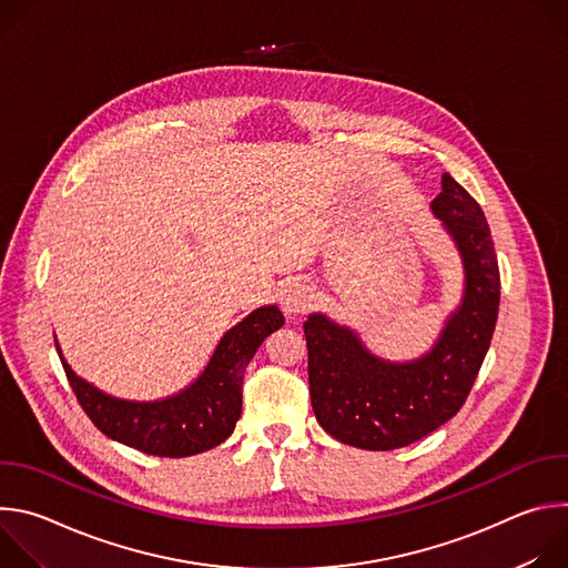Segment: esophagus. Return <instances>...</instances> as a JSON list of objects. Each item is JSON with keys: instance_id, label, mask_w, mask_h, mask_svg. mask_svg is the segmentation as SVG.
Segmentation results:
<instances>
[{"instance_id": "1", "label": "esophagus", "mask_w": 568, "mask_h": 568, "mask_svg": "<svg viewBox=\"0 0 568 568\" xmlns=\"http://www.w3.org/2000/svg\"><path fill=\"white\" fill-rule=\"evenodd\" d=\"M314 290L305 283H292L281 298V305L287 314H305L314 305Z\"/></svg>"}]
</instances>
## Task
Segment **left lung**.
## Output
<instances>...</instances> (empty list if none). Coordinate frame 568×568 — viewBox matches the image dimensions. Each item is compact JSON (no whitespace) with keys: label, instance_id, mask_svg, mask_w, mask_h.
<instances>
[{"label":"left lung","instance_id":"obj_1","mask_svg":"<svg viewBox=\"0 0 568 568\" xmlns=\"http://www.w3.org/2000/svg\"><path fill=\"white\" fill-rule=\"evenodd\" d=\"M432 209L460 250L465 298L427 357L386 364L326 316L303 323L312 412L339 443L388 452L429 436L460 412L490 348L501 276L488 220L447 173Z\"/></svg>","mask_w":568,"mask_h":568}]
</instances>
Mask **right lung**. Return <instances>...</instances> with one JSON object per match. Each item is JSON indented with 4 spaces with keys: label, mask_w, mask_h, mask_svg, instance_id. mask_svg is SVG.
Wrapping results in <instances>:
<instances>
[{
    "label": "right lung",
    "mask_w": 568,
    "mask_h": 568,
    "mask_svg": "<svg viewBox=\"0 0 568 568\" xmlns=\"http://www.w3.org/2000/svg\"><path fill=\"white\" fill-rule=\"evenodd\" d=\"M285 323L276 305L242 318L217 344L204 373L182 393L161 402H125L110 397L73 375L60 362L90 420L112 440L143 454L182 458L224 443L242 412V377L265 337Z\"/></svg>",
    "instance_id": "obj_1"
}]
</instances>
